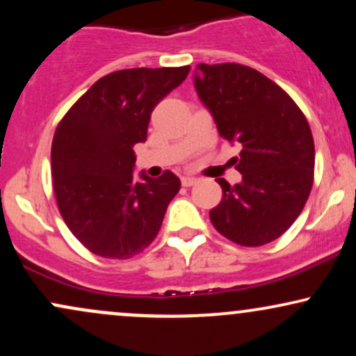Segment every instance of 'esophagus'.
Instances as JSON below:
<instances>
[{
  "instance_id": "1",
  "label": "esophagus",
  "mask_w": 356,
  "mask_h": 356,
  "mask_svg": "<svg viewBox=\"0 0 356 356\" xmlns=\"http://www.w3.org/2000/svg\"><path fill=\"white\" fill-rule=\"evenodd\" d=\"M181 182H182L184 187H192V186H195V184L199 182V179L192 177V175H184V177L181 179Z\"/></svg>"
}]
</instances>
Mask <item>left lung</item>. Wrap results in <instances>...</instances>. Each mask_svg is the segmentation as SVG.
<instances>
[{"mask_svg":"<svg viewBox=\"0 0 356 356\" xmlns=\"http://www.w3.org/2000/svg\"><path fill=\"white\" fill-rule=\"evenodd\" d=\"M194 87L219 136L241 145L243 182L218 179L222 199L209 218L239 246L256 248L284 234L312 192L314 142L305 113L280 85L239 63H201Z\"/></svg>","mask_w":356,"mask_h":356,"instance_id":"left-lung-1","label":"left lung"}]
</instances>
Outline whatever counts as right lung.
Wrapping results in <instances>:
<instances>
[{
	"label": "right lung",
	"instance_id": "add662e5",
	"mask_svg": "<svg viewBox=\"0 0 356 356\" xmlns=\"http://www.w3.org/2000/svg\"><path fill=\"white\" fill-rule=\"evenodd\" d=\"M191 67L129 68L102 76L65 113L51 144L61 218L93 254L129 259L155 239L181 189L170 170L134 179V145L147 140L150 113Z\"/></svg>",
	"mask_w": 356,
	"mask_h": 356
}]
</instances>
